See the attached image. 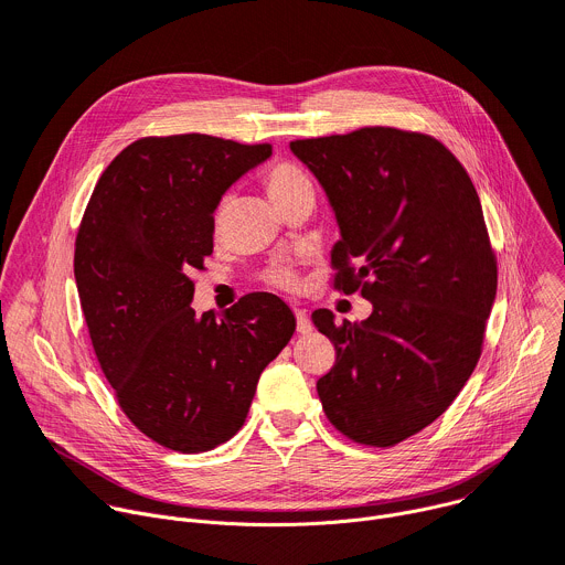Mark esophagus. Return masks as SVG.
<instances>
[{
	"mask_svg": "<svg viewBox=\"0 0 565 565\" xmlns=\"http://www.w3.org/2000/svg\"><path fill=\"white\" fill-rule=\"evenodd\" d=\"M294 315H296V330H298V334H309L311 332V321L307 317V311L296 307Z\"/></svg>",
	"mask_w": 565,
	"mask_h": 565,
	"instance_id": "esophagus-1",
	"label": "esophagus"
}]
</instances>
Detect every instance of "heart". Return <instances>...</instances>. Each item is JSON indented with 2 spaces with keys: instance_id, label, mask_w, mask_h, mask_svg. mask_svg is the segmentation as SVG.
Here are the masks:
<instances>
[{
  "instance_id": "heart-1",
  "label": "heart",
  "mask_w": 565,
  "mask_h": 565,
  "mask_svg": "<svg viewBox=\"0 0 565 565\" xmlns=\"http://www.w3.org/2000/svg\"><path fill=\"white\" fill-rule=\"evenodd\" d=\"M307 185H311L309 177L298 166H294V163L282 161V163H276L267 172V188H269V193H271V198L276 202L287 198V195H291V193H296V191H300V188H307ZM267 280L271 285L285 287V289H294L296 282H298L294 269H289V267H274L267 274Z\"/></svg>"
}]
</instances>
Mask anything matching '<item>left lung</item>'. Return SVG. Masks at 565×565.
<instances>
[{
  "label": "left lung",
  "instance_id": "8db88e82",
  "mask_svg": "<svg viewBox=\"0 0 565 565\" xmlns=\"http://www.w3.org/2000/svg\"><path fill=\"white\" fill-rule=\"evenodd\" d=\"M289 148L341 231L334 287H361L372 302L361 323L311 315L337 348L317 384L323 411L350 440L393 447L451 406L480 359L498 276L478 193L462 163L417 132L361 128Z\"/></svg>",
  "mask_w": 565,
  "mask_h": 565
}]
</instances>
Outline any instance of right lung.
Returning <instances> with one entry per match:
<instances>
[{"instance_id": "1", "label": "right lung", "mask_w": 565, "mask_h": 565, "mask_svg": "<svg viewBox=\"0 0 565 565\" xmlns=\"http://www.w3.org/2000/svg\"><path fill=\"white\" fill-rule=\"evenodd\" d=\"M269 157L267 143L209 135L139 139L105 168L83 215L74 276L94 352L122 413L166 449L231 440L296 330L294 311L267 291L220 321L191 307V271L213 254L222 195Z\"/></svg>"}]
</instances>
